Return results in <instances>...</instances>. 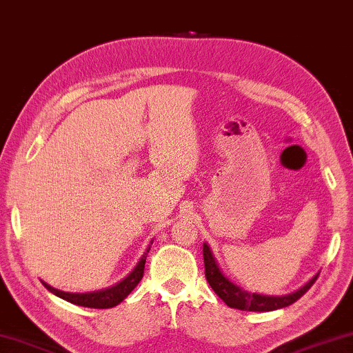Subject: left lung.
I'll return each mask as SVG.
<instances>
[{
  "mask_svg": "<svg viewBox=\"0 0 353 353\" xmlns=\"http://www.w3.org/2000/svg\"><path fill=\"white\" fill-rule=\"evenodd\" d=\"M203 264H205V278H207L208 284L213 288L214 293L219 296L223 303L232 309L247 310V312H272L283 309V307L290 305L303 296V294L309 290V288L315 284L318 279L316 273L309 283L303 285L299 290L293 292L290 294H284V296H267V294L259 293H250L243 290L239 285L232 283L222 270L217 265L213 253H211L210 247L207 243H203Z\"/></svg>",
  "mask_w": 353,
  "mask_h": 353,
  "instance_id": "8db88e82",
  "label": "left lung"
}]
</instances>
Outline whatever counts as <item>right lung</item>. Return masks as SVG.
<instances>
[{
  "label": "right lung",
  "instance_id": "add662e5",
  "mask_svg": "<svg viewBox=\"0 0 353 353\" xmlns=\"http://www.w3.org/2000/svg\"><path fill=\"white\" fill-rule=\"evenodd\" d=\"M152 243V241H151ZM151 243L146 248V252L143 253L142 258H140L139 264L136 268L128 274V276L120 281L119 284H115L110 288H105V290H99V292H89V293H69V292H61L59 288L50 287L49 284L41 281L43 285L48 288L50 293L57 294V296L68 301V303H72L81 307H89V309H110V307H114L120 304L128 294H130L134 288L137 287L140 283V279L143 278V270H145V262H146V254H148Z\"/></svg>",
  "mask_w": 353,
  "mask_h": 353
}]
</instances>
